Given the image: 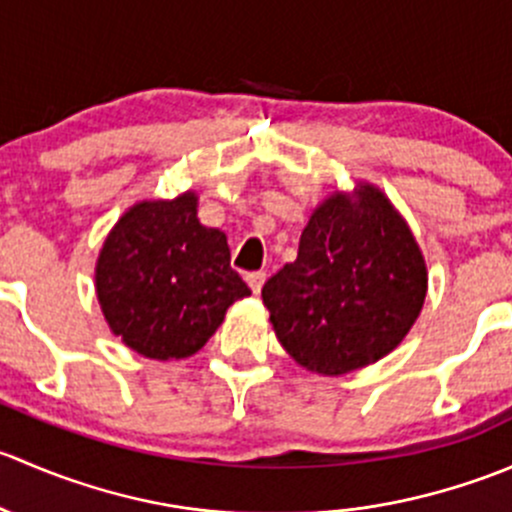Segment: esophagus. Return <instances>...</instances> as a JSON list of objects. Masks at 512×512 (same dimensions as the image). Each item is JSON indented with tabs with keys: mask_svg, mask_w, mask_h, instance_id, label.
<instances>
[{
	"mask_svg": "<svg viewBox=\"0 0 512 512\" xmlns=\"http://www.w3.org/2000/svg\"><path fill=\"white\" fill-rule=\"evenodd\" d=\"M245 280H247V285H250L252 292L257 294L262 289V285H265V272H250V275H247Z\"/></svg>",
	"mask_w": 512,
	"mask_h": 512,
	"instance_id": "34e87169",
	"label": "esophagus"
}]
</instances>
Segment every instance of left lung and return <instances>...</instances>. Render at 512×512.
<instances>
[{
	"label": "left lung",
	"mask_w": 512,
	"mask_h": 512,
	"mask_svg": "<svg viewBox=\"0 0 512 512\" xmlns=\"http://www.w3.org/2000/svg\"><path fill=\"white\" fill-rule=\"evenodd\" d=\"M426 262L406 220L379 188L334 193L299 237L297 260L262 287L287 354L324 376L394 352L426 299Z\"/></svg>",
	"instance_id": "8db88e82"
}]
</instances>
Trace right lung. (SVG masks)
<instances>
[{"label": "right lung", "instance_id": "1", "mask_svg": "<svg viewBox=\"0 0 512 512\" xmlns=\"http://www.w3.org/2000/svg\"><path fill=\"white\" fill-rule=\"evenodd\" d=\"M96 294L126 347L168 361L203 349L250 287L230 267L225 232L200 225L198 195L188 190L123 213L98 255Z\"/></svg>", "mask_w": 512, "mask_h": 512}]
</instances>
